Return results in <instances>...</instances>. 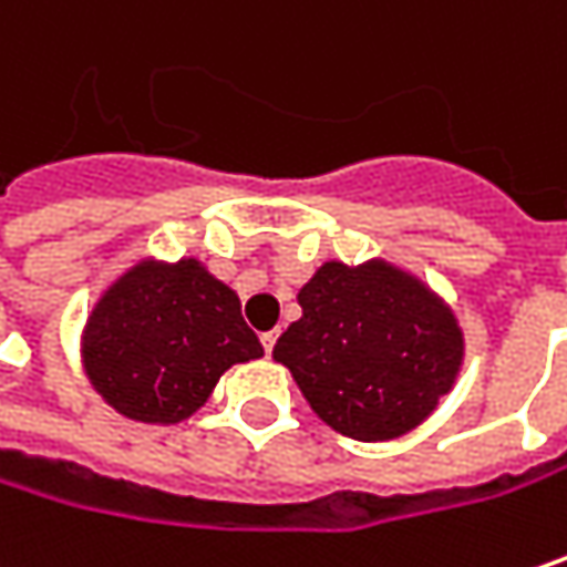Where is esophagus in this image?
<instances>
[{"mask_svg": "<svg viewBox=\"0 0 567 567\" xmlns=\"http://www.w3.org/2000/svg\"><path fill=\"white\" fill-rule=\"evenodd\" d=\"M276 340H279V331H269V334H262V347H266V353H272Z\"/></svg>", "mask_w": 567, "mask_h": 567, "instance_id": "esophagus-1", "label": "esophagus"}]
</instances>
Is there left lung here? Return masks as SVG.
I'll return each mask as SVG.
<instances>
[{
    "label": "left lung",
    "mask_w": 567,
    "mask_h": 567,
    "mask_svg": "<svg viewBox=\"0 0 567 567\" xmlns=\"http://www.w3.org/2000/svg\"><path fill=\"white\" fill-rule=\"evenodd\" d=\"M298 305L301 318L288 324L272 357L340 435H409L454 389L464 331L419 276L386 259H331L301 285Z\"/></svg>",
    "instance_id": "left-lung-1"
}]
</instances>
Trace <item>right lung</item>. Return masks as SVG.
Wrapping results in <instances>:
<instances>
[{"label": "right lung", "instance_id": "right-lung-1", "mask_svg": "<svg viewBox=\"0 0 567 567\" xmlns=\"http://www.w3.org/2000/svg\"><path fill=\"white\" fill-rule=\"evenodd\" d=\"M259 357L236 291L200 259H138L103 288L80 331L90 386L145 425L190 419L233 363Z\"/></svg>", "mask_w": 567, "mask_h": 567}]
</instances>
